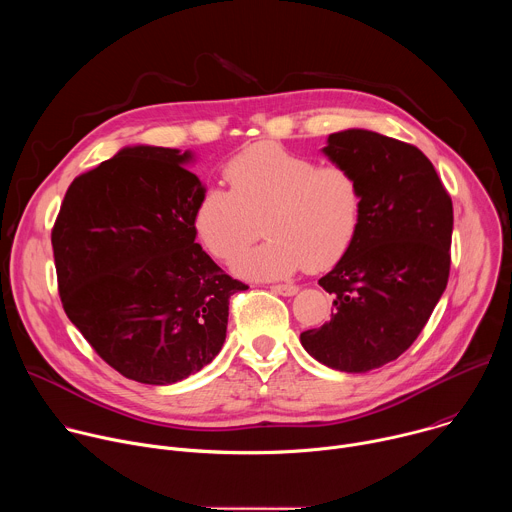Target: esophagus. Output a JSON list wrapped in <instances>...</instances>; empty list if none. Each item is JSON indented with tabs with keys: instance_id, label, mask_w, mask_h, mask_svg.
Returning <instances> with one entry per match:
<instances>
[{
	"instance_id": "1",
	"label": "esophagus",
	"mask_w": 512,
	"mask_h": 512,
	"mask_svg": "<svg viewBox=\"0 0 512 512\" xmlns=\"http://www.w3.org/2000/svg\"><path fill=\"white\" fill-rule=\"evenodd\" d=\"M271 291H275V294H279V296H296L298 294V285H294V283H277V285H271Z\"/></svg>"
}]
</instances>
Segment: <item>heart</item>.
<instances>
[{
    "mask_svg": "<svg viewBox=\"0 0 512 512\" xmlns=\"http://www.w3.org/2000/svg\"><path fill=\"white\" fill-rule=\"evenodd\" d=\"M223 174L231 190L204 188L192 229L212 257L233 261L263 228L268 241L235 263L243 277L275 279L330 267L360 229L362 184L344 164H318L259 141L237 152Z\"/></svg>",
    "mask_w": 512,
    "mask_h": 512,
    "instance_id": "b5f03b06",
    "label": "heart"
}]
</instances>
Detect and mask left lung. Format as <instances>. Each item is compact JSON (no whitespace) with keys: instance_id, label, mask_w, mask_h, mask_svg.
<instances>
[{"instance_id":"1","label":"left lung","mask_w":512,"mask_h":512,"mask_svg":"<svg viewBox=\"0 0 512 512\" xmlns=\"http://www.w3.org/2000/svg\"><path fill=\"white\" fill-rule=\"evenodd\" d=\"M324 154L356 172L364 210L352 245L318 281L336 312L300 340L330 369L367 373L399 358L440 302L454 208L433 164L411 143L346 129L328 137Z\"/></svg>"}]
</instances>
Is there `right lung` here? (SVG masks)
I'll use <instances>...</instances> for the list:
<instances>
[{
    "label": "right lung",
    "instance_id": "right-lung-1",
    "mask_svg": "<svg viewBox=\"0 0 512 512\" xmlns=\"http://www.w3.org/2000/svg\"><path fill=\"white\" fill-rule=\"evenodd\" d=\"M190 152L135 145L77 176L52 227L68 320L123 377L172 385L221 352L229 300L249 287L196 243Z\"/></svg>",
    "mask_w": 512,
    "mask_h": 512
}]
</instances>
